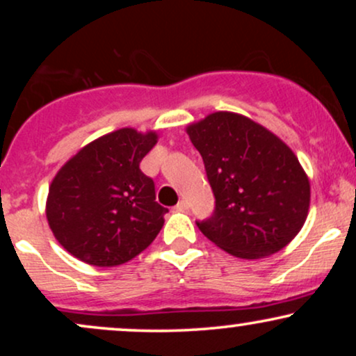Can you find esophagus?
<instances>
[{
	"instance_id": "34e87169",
	"label": "esophagus",
	"mask_w": 356,
	"mask_h": 356,
	"mask_svg": "<svg viewBox=\"0 0 356 356\" xmlns=\"http://www.w3.org/2000/svg\"><path fill=\"white\" fill-rule=\"evenodd\" d=\"M175 209H177V211H187V209H189V204H187V201H179V204H177V206H175Z\"/></svg>"
}]
</instances>
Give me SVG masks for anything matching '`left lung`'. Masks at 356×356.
Masks as SVG:
<instances>
[{
    "instance_id": "obj_1",
    "label": "left lung",
    "mask_w": 356,
    "mask_h": 356,
    "mask_svg": "<svg viewBox=\"0 0 356 356\" xmlns=\"http://www.w3.org/2000/svg\"><path fill=\"white\" fill-rule=\"evenodd\" d=\"M216 197L197 227L216 246L243 259L283 249L303 227L309 181L293 150L251 118L216 112L187 127Z\"/></svg>"
}]
</instances>
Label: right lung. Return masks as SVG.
I'll use <instances>...</instances> for the list:
<instances>
[{
    "label": "right lung",
    "instance_id": "right-lung-1",
    "mask_svg": "<svg viewBox=\"0 0 356 356\" xmlns=\"http://www.w3.org/2000/svg\"><path fill=\"white\" fill-rule=\"evenodd\" d=\"M155 144V132L118 129L90 142L56 172L47 219L56 241L76 259L118 266L161 232L169 209L155 201L154 181L140 170Z\"/></svg>",
    "mask_w": 356,
    "mask_h": 356
}]
</instances>
